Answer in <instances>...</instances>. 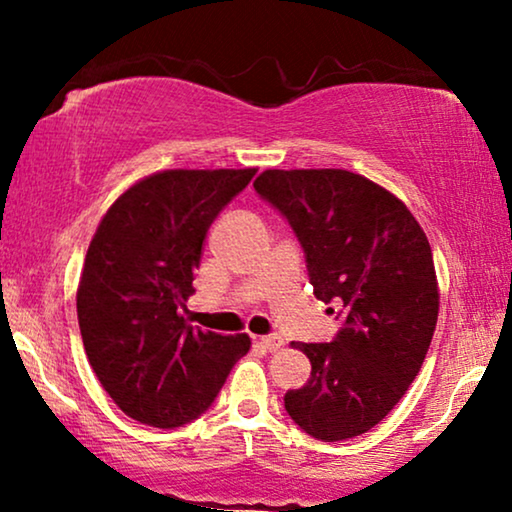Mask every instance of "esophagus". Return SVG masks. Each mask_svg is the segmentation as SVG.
<instances>
[{
	"instance_id": "obj_1",
	"label": "esophagus",
	"mask_w": 512,
	"mask_h": 512,
	"mask_svg": "<svg viewBox=\"0 0 512 512\" xmlns=\"http://www.w3.org/2000/svg\"><path fill=\"white\" fill-rule=\"evenodd\" d=\"M261 345H263L265 349H268V352H277V349H282V347H284V340L279 338V335L272 333V335H263V338H261Z\"/></svg>"
}]
</instances>
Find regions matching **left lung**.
<instances>
[{"label":"left lung","instance_id":"1","mask_svg":"<svg viewBox=\"0 0 512 512\" xmlns=\"http://www.w3.org/2000/svg\"><path fill=\"white\" fill-rule=\"evenodd\" d=\"M256 193L289 221L314 296L342 305L331 342H293L312 373L284 408L335 443L380 424L422 368L438 321L433 254L410 209L347 170H265Z\"/></svg>","mask_w":512,"mask_h":512}]
</instances>
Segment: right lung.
Instances as JSON below:
<instances>
[{
	"label": "right lung",
	"mask_w": 512,
	"mask_h": 512,
	"mask_svg": "<svg viewBox=\"0 0 512 512\" xmlns=\"http://www.w3.org/2000/svg\"><path fill=\"white\" fill-rule=\"evenodd\" d=\"M256 170H165L130 186L90 242L76 312L97 380L125 415L174 429L198 419L249 352V335L184 319L202 242Z\"/></svg>",
	"instance_id": "add662e5"
}]
</instances>
